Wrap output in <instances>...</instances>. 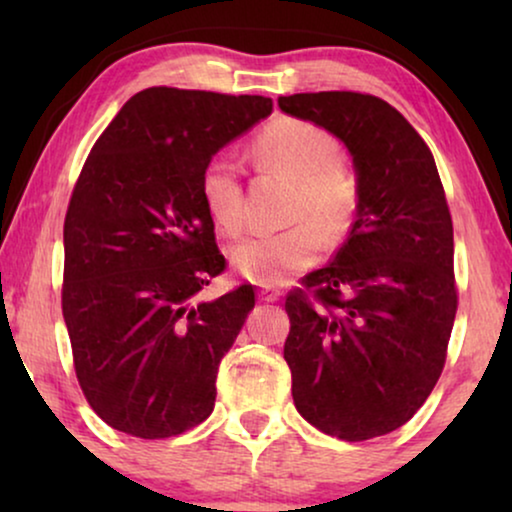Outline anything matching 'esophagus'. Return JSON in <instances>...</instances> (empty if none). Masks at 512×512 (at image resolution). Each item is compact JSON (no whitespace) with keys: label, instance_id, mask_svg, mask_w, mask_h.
<instances>
[{"label":"esophagus","instance_id":"obj_1","mask_svg":"<svg viewBox=\"0 0 512 512\" xmlns=\"http://www.w3.org/2000/svg\"><path fill=\"white\" fill-rule=\"evenodd\" d=\"M258 296H261V300H265V303H275V300H279V296H282V291H279L277 286H263Z\"/></svg>","mask_w":512,"mask_h":512}]
</instances>
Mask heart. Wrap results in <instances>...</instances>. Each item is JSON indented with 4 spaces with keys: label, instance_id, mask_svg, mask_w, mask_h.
<instances>
[{
    "label": "heart",
    "instance_id": "b5f03b06",
    "mask_svg": "<svg viewBox=\"0 0 512 512\" xmlns=\"http://www.w3.org/2000/svg\"><path fill=\"white\" fill-rule=\"evenodd\" d=\"M254 158L268 170L296 181L291 221L279 233L256 235L230 254L233 268L251 284L275 286L317 261L324 242H342L359 212V181L342 167L340 144L331 132L300 118H275L254 137ZM205 209L219 228H244V188L235 158L219 153L200 177Z\"/></svg>",
    "mask_w": 512,
    "mask_h": 512
}]
</instances>
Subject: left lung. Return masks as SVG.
I'll list each match as a JSON object with an SVG mask.
<instances>
[{"mask_svg":"<svg viewBox=\"0 0 512 512\" xmlns=\"http://www.w3.org/2000/svg\"><path fill=\"white\" fill-rule=\"evenodd\" d=\"M284 114L347 146L359 212L326 268L286 296L293 403L319 431L368 440L403 426L443 373L457 314L452 216L436 160L375 95L279 97Z\"/></svg>","mask_w":512,"mask_h":512,"instance_id":"obj_1","label":"left lung"}]
</instances>
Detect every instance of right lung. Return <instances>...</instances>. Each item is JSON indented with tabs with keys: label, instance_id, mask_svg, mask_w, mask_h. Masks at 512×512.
Masks as SVG:
<instances>
[{
	"label": "right lung",
	"instance_id": "right-lung-1",
	"mask_svg": "<svg viewBox=\"0 0 512 512\" xmlns=\"http://www.w3.org/2000/svg\"><path fill=\"white\" fill-rule=\"evenodd\" d=\"M270 111L261 95L146 88L86 158L65 216L62 317L76 380L111 429L156 440L212 415L219 363L256 300L251 284L200 300L226 268L200 177Z\"/></svg>",
	"mask_w": 512,
	"mask_h": 512
}]
</instances>
